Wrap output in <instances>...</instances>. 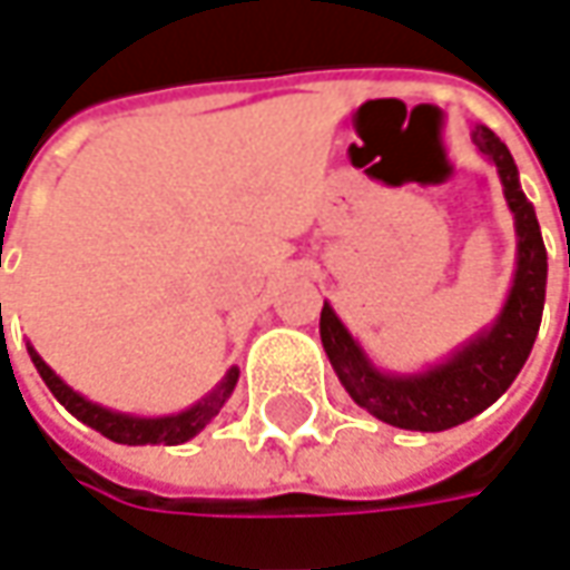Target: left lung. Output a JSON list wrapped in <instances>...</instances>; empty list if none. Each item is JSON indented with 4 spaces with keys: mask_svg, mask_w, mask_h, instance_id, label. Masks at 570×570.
Returning a JSON list of instances; mask_svg holds the SVG:
<instances>
[{
    "mask_svg": "<svg viewBox=\"0 0 570 570\" xmlns=\"http://www.w3.org/2000/svg\"><path fill=\"white\" fill-rule=\"evenodd\" d=\"M470 136L472 145L498 167L517 228L514 285L492 326L460 345L448 362L422 374H383L367 362L362 345L342 326L336 311L330 304L320 311V340L348 396L374 419L405 431H448L489 409L527 364L542 320L549 263L533 203L520 189L508 145L489 126H472Z\"/></svg>",
    "mask_w": 570,
    "mask_h": 570,
    "instance_id": "1",
    "label": "left lung"
}]
</instances>
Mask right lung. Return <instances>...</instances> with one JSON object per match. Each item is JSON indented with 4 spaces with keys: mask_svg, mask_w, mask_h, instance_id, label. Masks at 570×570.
<instances>
[{
    "mask_svg": "<svg viewBox=\"0 0 570 570\" xmlns=\"http://www.w3.org/2000/svg\"><path fill=\"white\" fill-rule=\"evenodd\" d=\"M0 326H2V304H0ZM28 355H31L37 374L43 377V383L50 386L59 403L66 405L78 422H85L88 428L100 431L104 438L117 441V444H129V448H139V444H165V448H174V444H184L189 438H196L203 428L222 412V405L228 403V396L237 386V377L240 371L237 367H228V374L222 377V383L203 396L196 405H189L177 415H161V419H139V415H126V412H114V409H104V405L85 400L81 393H76L69 383H62L50 371V364L43 362L31 345H28Z\"/></svg>",
    "mask_w": 570,
    "mask_h": 570,
    "instance_id": "obj_1",
    "label": "right lung"
}]
</instances>
